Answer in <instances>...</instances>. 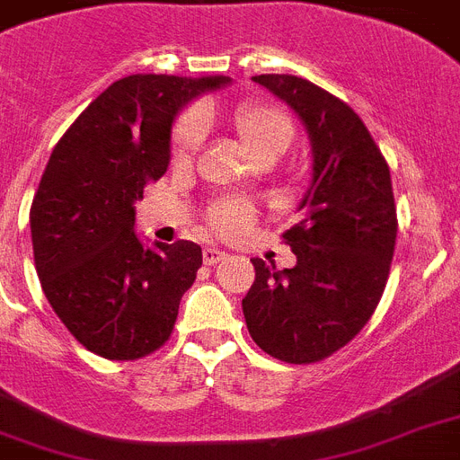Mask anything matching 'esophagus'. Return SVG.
<instances>
[{"mask_svg":"<svg viewBox=\"0 0 460 460\" xmlns=\"http://www.w3.org/2000/svg\"><path fill=\"white\" fill-rule=\"evenodd\" d=\"M224 258H226V252L219 251V248H212V245L202 251V262H205V265H217V262H222Z\"/></svg>","mask_w":460,"mask_h":460,"instance_id":"1","label":"esophagus"}]
</instances>
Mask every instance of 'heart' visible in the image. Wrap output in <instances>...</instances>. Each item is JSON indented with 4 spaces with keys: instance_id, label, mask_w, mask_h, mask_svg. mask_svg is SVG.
<instances>
[{
    "instance_id": "heart-1",
    "label": "heart",
    "mask_w": 460,
    "mask_h": 460,
    "mask_svg": "<svg viewBox=\"0 0 460 460\" xmlns=\"http://www.w3.org/2000/svg\"><path fill=\"white\" fill-rule=\"evenodd\" d=\"M234 126L248 147V153L258 155L267 147L287 150L294 138V121L287 111L272 104H243L234 114ZM202 138L200 114H186L173 128V162L186 164L198 150ZM252 219V209L243 202H222L212 209V226L222 234H238Z\"/></svg>"
}]
</instances>
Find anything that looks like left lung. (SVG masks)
Segmentation results:
<instances>
[{
    "label": "left lung",
    "instance_id": "8db88e82",
    "mask_svg": "<svg viewBox=\"0 0 460 460\" xmlns=\"http://www.w3.org/2000/svg\"><path fill=\"white\" fill-rule=\"evenodd\" d=\"M305 126L310 183L284 231L291 270L252 258L243 298L252 341L284 363H314L353 339L375 313L396 245L392 173L356 111L305 78L252 75Z\"/></svg>",
    "mask_w": 460,
    "mask_h": 460
}]
</instances>
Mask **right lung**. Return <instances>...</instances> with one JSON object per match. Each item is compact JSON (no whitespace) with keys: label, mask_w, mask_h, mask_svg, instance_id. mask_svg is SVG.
<instances>
[{"label":"right lung","mask_w":460,"mask_h":460,"mask_svg":"<svg viewBox=\"0 0 460 460\" xmlns=\"http://www.w3.org/2000/svg\"><path fill=\"white\" fill-rule=\"evenodd\" d=\"M229 75L138 74L83 110L47 162L31 208L35 270L52 310L97 356L136 360L169 339L200 245H147L136 202L172 159V126Z\"/></svg>","instance_id":"right-lung-1"}]
</instances>
